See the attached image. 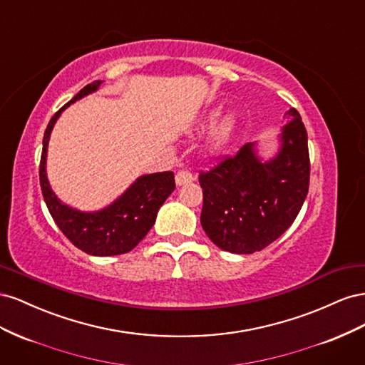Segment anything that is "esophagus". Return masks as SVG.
Listing matches in <instances>:
<instances>
[{
  "instance_id": "1",
  "label": "esophagus",
  "mask_w": 365,
  "mask_h": 365,
  "mask_svg": "<svg viewBox=\"0 0 365 365\" xmlns=\"http://www.w3.org/2000/svg\"><path fill=\"white\" fill-rule=\"evenodd\" d=\"M195 178L193 175L189 170H180L178 173L175 175V182L176 185H184V184H189L192 182Z\"/></svg>"
}]
</instances>
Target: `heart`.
I'll use <instances>...</instances> for the list:
<instances>
[{"mask_svg":"<svg viewBox=\"0 0 365 365\" xmlns=\"http://www.w3.org/2000/svg\"><path fill=\"white\" fill-rule=\"evenodd\" d=\"M217 115H219L217 109L210 111L204 120V123L200 126V130H204L208 125H212ZM237 125H239V120L235 114H225L220 117L207 137V141H205L207 152L212 153V155H219V153L225 152L230 146V143L235 138Z\"/></svg>","mask_w":365,"mask_h":365,"instance_id":"obj_1","label":"heart"}]
</instances>
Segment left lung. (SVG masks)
<instances>
[{
    "label": "left lung",
    "instance_id": "8db88e82",
    "mask_svg": "<svg viewBox=\"0 0 365 365\" xmlns=\"http://www.w3.org/2000/svg\"><path fill=\"white\" fill-rule=\"evenodd\" d=\"M277 153L263 160L256 143L200 175L201 225L216 247L252 254L268 247L300 213L309 190L307 132L295 108L286 111Z\"/></svg>",
    "mask_w": 365,
    "mask_h": 365
}]
</instances>
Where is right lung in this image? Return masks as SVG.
I'll return each instance as SVG.
<instances>
[{"label":"right lung","mask_w":365,"mask_h":365,"mask_svg":"<svg viewBox=\"0 0 365 365\" xmlns=\"http://www.w3.org/2000/svg\"><path fill=\"white\" fill-rule=\"evenodd\" d=\"M102 81L86 85L54 114L42 140L39 181L43 201L54 222L74 247L98 257L117 256L135 248L155 224L160 207L175 190L172 172L141 175L114 202L97 212H81L63 204L51 190L47 178V150L51 130L63 109L96 93Z\"/></svg>","instance_id":"1"}]
</instances>
